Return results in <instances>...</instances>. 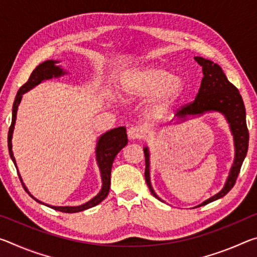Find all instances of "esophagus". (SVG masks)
I'll return each mask as SVG.
<instances>
[{
	"label": "esophagus",
	"instance_id": "1",
	"mask_svg": "<svg viewBox=\"0 0 257 257\" xmlns=\"http://www.w3.org/2000/svg\"><path fill=\"white\" fill-rule=\"evenodd\" d=\"M143 137V130L141 127H137V125H134V127H130L128 129V138L132 139V141H138Z\"/></svg>",
	"mask_w": 257,
	"mask_h": 257
}]
</instances>
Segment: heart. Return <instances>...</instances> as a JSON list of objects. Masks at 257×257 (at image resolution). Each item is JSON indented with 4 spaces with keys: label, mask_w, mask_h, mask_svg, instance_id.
<instances>
[{
    "label": "heart",
    "mask_w": 257,
    "mask_h": 257,
    "mask_svg": "<svg viewBox=\"0 0 257 257\" xmlns=\"http://www.w3.org/2000/svg\"><path fill=\"white\" fill-rule=\"evenodd\" d=\"M123 96L130 101L151 98L147 112L154 119H160L170 111L185 92L181 77L162 67H144L124 73L120 81Z\"/></svg>",
    "instance_id": "obj_1"
}]
</instances>
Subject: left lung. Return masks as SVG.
<instances>
[{
    "label": "left lung",
    "instance_id": "1",
    "mask_svg": "<svg viewBox=\"0 0 257 257\" xmlns=\"http://www.w3.org/2000/svg\"><path fill=\"white\" fill-rule=\"evenodd\" d=\"M195 60L203 69V79L199 87L195 101L186 106H182L176 113L178 122H184L189 116L202 115L206 112H220L227 119L230 130L234 142V160L231 169H230L228 179L225 181L223 188L214 196L206 199L198 206L206 205L213 201H216L224 195H227L236 184L237 177L240 171L241 164L246 158L248 150L249 134L246 124V111L243 105L241 95L239 90L228 80L222 69L211 60L204 59L202 56H195ZM145 154V180L149 186L152 195L160 201H162L155 194L153 187L151 185L150 177V151L149 147H144ZM163 202V201H162ZM197 206V207H198Z\"/></svg>",
    "mask_w": 257,
    "mask_h": 257
}]
</instances>
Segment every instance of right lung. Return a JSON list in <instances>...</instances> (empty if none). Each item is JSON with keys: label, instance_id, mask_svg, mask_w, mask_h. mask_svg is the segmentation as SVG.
<instances>
[{"label": "right lung", "instance_id": "1", "mask_svg": "<svg viewBox=\"0 0 257 257\" xmlns=\"http://www.w3.org/2000/svg\"><path fill=\"white\" fill-rule=\"evenodd\" d=\"M56 63H59V61H54V60H47L44 61V62L41 63L40 66H37L36 69L32 72L30 75L28 81L26 82L25 85L20 87L19 92L17 93L16 99L14 102V107H12V121H11V125L9 128V134H8V146H9V153H10L11 160L14 161V163L17 168L16 164V159L14 156V152H12V134H14V129H15V124H16V119H17V111H18V106L21 102V98H23V95L28 92L32 88H34L35 86L40 85L42 81L51 79V78H58L63 75H66V71L63 70L62 68L56 66ZM128 144V138H127V133H125V128L124 127H119V128H114L112 130H108L105 134H103L101 137L98 138L97 144H96V161L99 168V171H101V178H102V189L99 193L95 196L94 198L90 199L85 204L79 206H52L49 205V204H45L46 206H49L53 210L63 212V213H76V212H80V211H85L87 208H90L93 206H96L97 204L101 203L104 198L107 196L108 191H110V185H111V169H112V164L113 161H114L116 154L123 149V147ZM18 176L20 178L21 184H23V187L25 190L32 196L35 201L44 204L38 199L35 198L32 194L29 193L27 187L25 186L23 182V179H21L20 175L18 173Z\"/></svg>", "mask_w": 257, "mask_h": 257}]
</instances>
